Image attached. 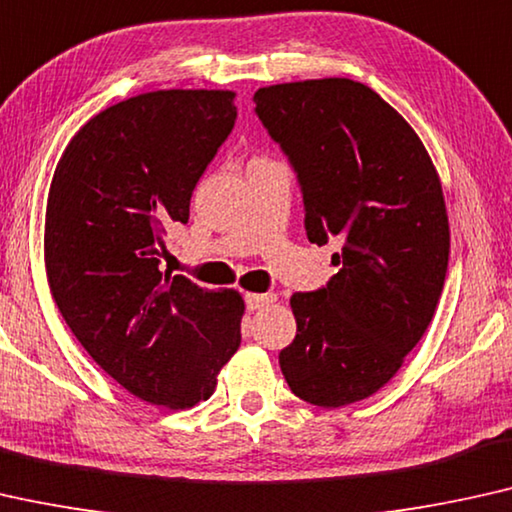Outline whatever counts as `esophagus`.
I'll list each match as a JSON object with an SVG mask.
<instances>
[{"label":"esophagus","mask_w":512,"mask_h":512,"mask_svg":"<svg viewBox=\"0 0 512 512\" xmlns=\"http://www.w3.org/2000/svg\"><path fill=\"white\" fill-rule=\"evenodd\" d=\"M273 301H276V294H271V292H266V294L248 292V294H246V306H248V311H259V308L269 306V304H273Z\"/></svg>","instance_id":"1"}]
</instances>
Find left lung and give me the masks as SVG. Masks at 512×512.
Wrapping results in <instances>:
<instances>
[{
	"instance_id": "obj_1",
	"label": "left lung",
	"mask_w": 512,
	"mask_h": 512,
	"mask_svg": "<svg viewBox=\"0 0 512 512\" xmlns=\"http://www.w3.org/2000/svg\"><path fill=\"white\" fill-rule=\"evenodd\" d=\"M253 102L297 171L308 241L341 243L336 276L292 294L297 336L280 371L299 399L348 406L390 383L434 318L450 255L443 187L415 129L369 85L280 83Z\"/></svg>"
}]
</instances>
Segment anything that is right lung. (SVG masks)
I'll return each mask as SVG.
<instances>
[{"instance_id": "obj_1", "label": "right lung", "mask_w": 512, "mask_h": 512, "mask_svg": "<svg viewBox=\"0 0 512 512\" xmlns=\"http://www.w3.org/2000/svg\"><path fill=\"white\" fill-rule=\"evenodd\" d=\"M234 92L157 90L78 129L48 192L46 273L64 322L129 394L206 401L241 345L243 299L160 271L164 232L236 122Z\"/></svg>"}]
</instances>
